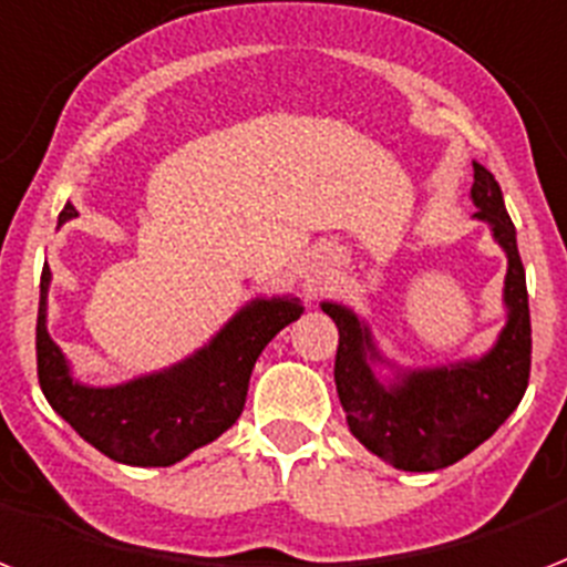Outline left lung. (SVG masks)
<instances>
[{
	"mask_svg": "<svg viewBox=\"0 0 567 567\" xmlns=\"http://www.w3.org/2000/svg\"><path fill=\"white\" fill-rule=\"evenodd\" d=\"M474 219L486 221L506 255V324L483 357L433 369H401L380 354L369 324L351 307L321 301L337 321L339 348L333 380L348 430L383 463L401 471H439L483 445L515 412L529 380L527 278L515 243V225L495 175L474 161ZM393 369L383 381L377 365Z\"/></svg>",
	"mask_w": 567,
	"mask_h": 567,
	"instance_id": "obj_1",
	"label": "left lung"
}]
</instances>
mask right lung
<instances>
[{"label":"right lung","instance_id":"add662e5","mask_svg":"<svg viewBox=\"0 0 567 567\" xmlns=\"http://www.w3.org/2000/svg\"><path fill=\"white\" fill-rule=\"evenodd\" d=\"M79 216L66 202L58 216ZM49 266L40 278L38 310V378L52 410L84 442L116 463L140 468H166L196 447L219 439L246 406L248 380L257 357L275 333L296 321L305 307L292 296L255 298L225 328L187 360L169 369L140 374L116 386H87L72 378L70 360L47 330Z\"/></svg>","mask_w":567,"mask_h":567}]
</instances>
